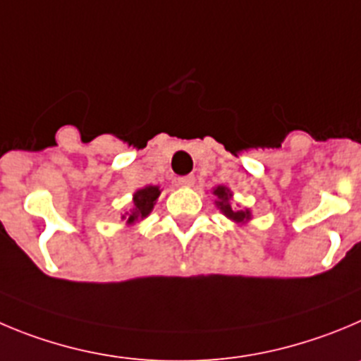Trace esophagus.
I'll use <instances>...</instances> for the list:
<instances>
[{
	"mask_svg": "<svg viewBox=\"0 0 361 361\" xmlns=\"http://www.w3.org/2000/svg\"><path fill=\"white\" fill-rule=\"evenodd\" d=\"M194 181H196V178L192 176V174L178 178V185H180V187H192V185H194Z\"/></svg>",
	"mask_w": 361,
	"mask_h": 361,
	"instance_id": "1",
	"label": "esophagus"
}]
</instances>
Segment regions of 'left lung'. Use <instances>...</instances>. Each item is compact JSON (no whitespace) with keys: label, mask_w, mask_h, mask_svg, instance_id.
Instances as JSON below:
<instances>
[{"label":"left lung","mask_w":361,"mask_h":361,"mask_svg":"<svg viewBox=\"0 0 361 361\" xmlns=\"http://www.w3.org/2000/svg\"><path fill=\"white\" fill-rule=\"evenodd\" d=\"M212 194L215 196V207L221 210V214L224 215V217L230 219V221H233V222H237V224H240V226H244V224H247V222L252 219V214L249 208L240 210V208L231 207V201H233V192H231L226 185H217V187H214Z\"/></svg>","instance_id":"obj_1"}]
</instances>
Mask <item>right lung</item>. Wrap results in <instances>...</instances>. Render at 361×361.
Listing matches in <instances>:
<instances>
[{
	"mask_svg": "<svg viewBox=\"0 0 361 361\" xmlns=\"http://www.w3.org/2000/svg\"><path fill=\"white\" fill-rule=\"evenodd\" d=\"M160 194L161 188L158 185H146V187L135 190L133 200H131V208L126 214L121 215V219L126 221V226H133V224L140 222L142 219H146L153 212Z\"/></svg>",
	"mask_w": 361,
	"mask_h": 361,
	"instance_id": "add662e5",
	"label": "right lung"
}]
</instances>
